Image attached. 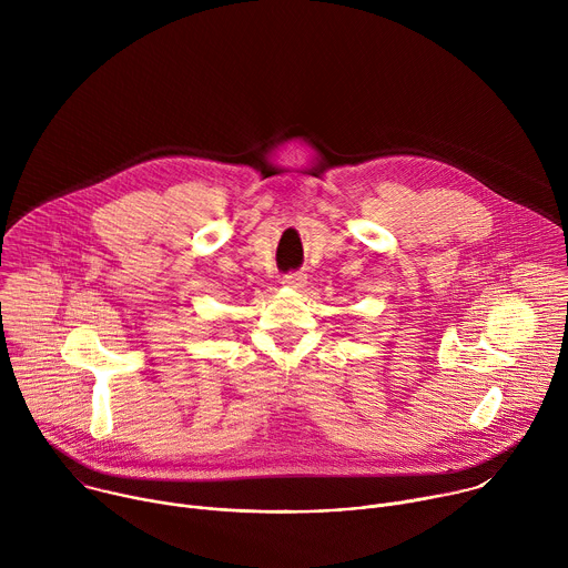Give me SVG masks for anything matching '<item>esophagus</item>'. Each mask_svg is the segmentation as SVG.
Returning a JSON list of instances; mask_svg holds the SVG:
<instances>
[{"instance_id":"esophagus-1","label":"esophagus","mask_w":568,"mask_h":568,"mask_svg":"<svg viewBox=\"0 0 568 568\" xmlns=\"http://www.w3.org/2000/svg\"><path fill=\"white\" fill-rule=\"evenodd\" d=\"M305 283V276L301 272H294V274H287L283 276V285L285 287H301Z\"/></svg>"}]
</instances>
